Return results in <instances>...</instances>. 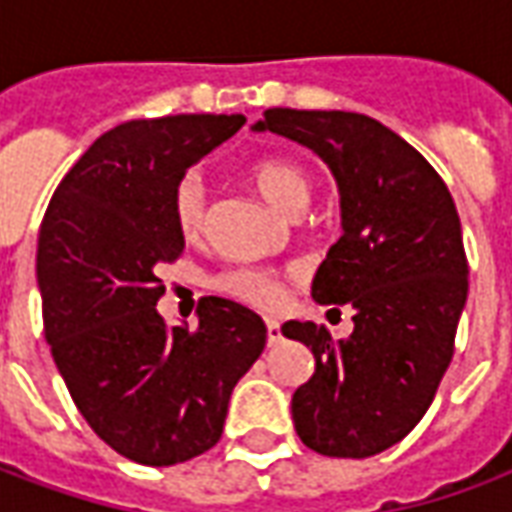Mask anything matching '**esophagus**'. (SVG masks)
<instances>
[{"instance_id": "obj_1", "label": "esophagus", "mask_w": 512, "mask_h": 512, "mask_svg": "<svg viewBox=\"0 0 512 512\" xmlns=\"http://www.w3.org/2000/svg\"><path fill=\"white\" fill-rule=\"evenodd\" d=\"M266 329H268V343L274 345L282 340V329H279V321H274V318H266Z\"/></svg>"}]
</instances>
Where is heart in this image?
<instances>
[{
    "mask_svg": "<svg viewBox=\"0 0 512 512\" xmlns=\"http://www.w3.org/2000/svg\"><path fill=\"white\" fill-rule=\"evenodd\" d=\"M249 180L268 205H274L288 216L301 213L312 200V178L307 175V169L285 158H263L252 164ZM205 211H208L205 183L197 172H186L172 189V219L178 224L180 235L194 238L200 233L205 224ZM213 288L252 307H274L282 299V282L263 268H227L213 279Z\"/></svg>",
    "mask_w": 512,
    "mask_h": 512,
    "instance_id": "1",
    "label": "heart"
}]
</instances>
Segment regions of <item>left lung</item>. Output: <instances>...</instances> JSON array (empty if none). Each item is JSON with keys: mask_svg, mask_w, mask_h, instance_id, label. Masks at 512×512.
<instances>
[{"mask_svg": "<svg viewBox=\"0 0 512 512\" xmlns=\"http://www.w3.org/2000/svg\"><path fill=\"white\" fill-rule=\"evenodd\" d=\"M255 131L310 147L340 189L343 235L315 271L312 299L348 304L354 332L334 340L312 321L282 326L315 356L290 403L296 433L329 458L389 450L433 403L466 307L452 194L422 153L367 115L268 109Z\"/></svg>", "mask_w": 512, "mask_h": 512, "instance_id": "obj_1", "label": "left lung"}]
</instances>
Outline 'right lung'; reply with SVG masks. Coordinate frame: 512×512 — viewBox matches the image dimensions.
Segmentation results:
<instances>
[{"mask_svg": "<svg viewBox=\"0 0 512 512\" xmlns=\"http://www.w3.org/2000/svg\"><path fill=\"white\" fill-rule=\"evenodd\" d=\"M244 115L128 120L62 178L38 238L43 326L60 376L101 439L145 466H172L222 439L227 406L266 348L244 304L202 299L197 326H167L158 266L183 255L172 189Z\"/></svg>", "mask_w": 512, "mask_h": 512, "instance_id": "add662e5", "label": "right lung"}]
</instances>
